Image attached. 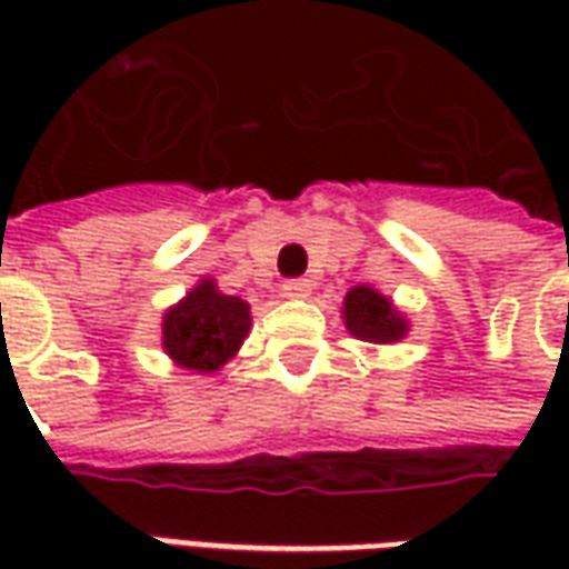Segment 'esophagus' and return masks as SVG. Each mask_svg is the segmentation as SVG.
Here are the masks:
<instances>
[{
    "label": "esophagus",
    "instance_id": "esophagus-1",
    "mask_svg": "<svg viewBox=\"0 0 569 569\" xmlns=\"http://www.w3.org/2000/svg\"><path fill=\"white\" fill-rule=\"evenodd\" d=\"M310 289H313V283H310V280H305V277H296V280H286L283 283V296L286 298H308Z\"/></svg>",
    "mask_w": 569,
    "mask_h": 569
}]
</instances>
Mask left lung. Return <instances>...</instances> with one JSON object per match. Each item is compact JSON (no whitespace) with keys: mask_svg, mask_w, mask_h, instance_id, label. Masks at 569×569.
Returning a JSON list of instances; mask_svg holds the SVG:
<instances>
[{"mask_svg":"<svg viewBox=\"0 0 569 569\" xmlns=\"http://www.w3.org/2000/svg\"><path fill=\"white\" fill-rule=\"evenodd\" d=\"M345 326L350 335H357L362 341H378V345L399 341L408 332V322L396 313L390 298H383L369 286H357L347 292Z\"/></svg>","mask_w":569,"mask_h":569,"instance_id":"8db88e82","label":"left lung"}]
</instances>
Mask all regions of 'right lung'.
I'll list each match as a JSON object with an SVG mask.
<instances>
[{
    "mask_svg": "<svg viewBox=\"0 0 569 569\" xmlns=\"http://www.w3.org/2000/svg\"><path fill=\"white\" fill-rule=\"evenodd\" d=\"M163 350L194 371H216L237 353L249 332V305L222 296L212 280L194 286L176 308L163 313Z\"/></svg>",
    "mask_w": 569,
    "mask_h": 569,
    "instance_id": "add662e5",
    "label": "right lung"
}]
</instances>
